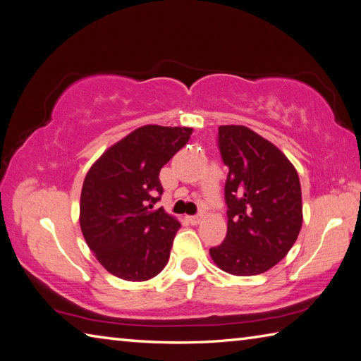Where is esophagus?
<instances>
[{"mask_svg":"<svg viewBox=\"0 0 361 361\" xmlns=\"http://www.w3.org/2000/svg\"><path fill=\"white\" fill-rule=\"evenodd\" d=\"M187 220H188V222H190L192 225H197V224L201 222V216H200V214H198V216H188Z\"/></svg>","mask_w":361,"mask_h":361,"instance_id":"34e87169","label":"esophagus"}]
</instances>
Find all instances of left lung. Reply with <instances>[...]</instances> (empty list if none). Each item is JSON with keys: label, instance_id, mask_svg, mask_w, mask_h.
Masks as SVG:
<instances>
[{"label": "left lung", "instance_id": "left-lung-1", "mask_svg": "<svg viewBox=\"0 0 361 361\" xmlns=\"http://www.w3.org/2000/svg\"><path fill=\"white\" fill-rule=\"evenodd\" d=\"M217 145L228 168V230L209 254L225 273L262 274L288 254L301 230L298 173L274 144L247 126H219Z\"/></svg>", "mask_w": 361, "mask_h": 361}]
</instances>
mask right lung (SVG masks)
I'll use <instances>...</instances> for the list:
<instances>
[{"label": "right lung", "instance_id": "add662e5", "mask_svg": "<svg viewBox=\"0 0 361 361\" xmlns=\"http://www.w3.org/2000/svg\"><path fill=\"white\" fill-rule=\"evenodd\" d=\"M192 128L145 125L107 149L85 176L80 228L111 274L147 281L166 267L180 224L163 207L160 169L188 142Z\"/></svg>", "mask_w": 361, "mask_h": 361}]
</instances>
